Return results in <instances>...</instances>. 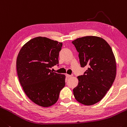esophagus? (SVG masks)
<instances>
[{"mask_svg":"<svg viewBox=\"0 0 127 127\" xmlns=\"http://www.w3.org/2000/svg\"><path fill=\"white\" fill-rule=\"evenodd\" d=\"M66 76H67V77L68 78H71V76H72L71 75H68V74H66Z\"/></svg>","mask_w":127,"mask_h":127,"instance_id":"1","label":"esophagus"}]
</instances>
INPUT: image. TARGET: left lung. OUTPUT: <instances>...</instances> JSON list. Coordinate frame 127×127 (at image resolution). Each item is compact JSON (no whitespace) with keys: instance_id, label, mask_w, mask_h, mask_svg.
I'll list each match as a JSON object with an SVG mask.
<instances>
[{"instance_id":"left-lung-1","label":"left lung","mask_w":127,"mask_h":127,"mask_svg":"<svg viewBox=\"0 0 127 127\" xmlns=\"http://www.w3.org/2000/svg\"><path fill=\"white\" fill-rule=\"evenodd\" d=\"M72 43L79 52L81 67L88 66L84 75L78 76V84L73 89L75 98L85 105L100 101L115 79L116 64L113 50L103 38L82 37Z\"/></svg>"}]
</instances>
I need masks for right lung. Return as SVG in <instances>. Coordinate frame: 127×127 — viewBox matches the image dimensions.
<instances>
[{
	"instance_id": "right-lung-1",
	"label": "right lung",
	"mask_w": 127,
	"mask_h": 127,
	"mask_svg": "<svg viewBox=\"0 0 127 127\" xmlns=\"http://www.w3.org/2000/svg\"><path fill=\"white\" fill-rule=\"evenodd\" d=\"M62 46V43L38 36L28 41L18 53L16 67L20 84L29 98L40 106L55 104L65 86V75L50 70L59 64Z\"/></svg>"
}]
</instances>
